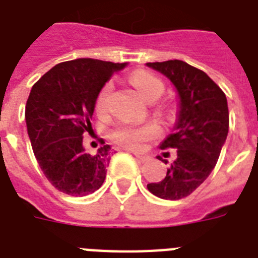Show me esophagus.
<instances>
[{"label": "esophagus", "mask_w": 258, "mask_h": 258, "mask_svg": "<svg viewBox=\"0 0 258 258\" xmlns=\"http://www.w3.org/2000/svg\"><path fill=\"white\" fill-rule=\"evenodd\" d=\"M134 155L137 157V159H139L141 162H149L150 161V157L149 155H146V154H142V153H137V151H134Z\"/></svg>", "instance_id": "esophagus-1"}]
</instances>
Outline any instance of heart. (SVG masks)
<instances>
[{
    "mask_svg": "<svg viewBox=\"0 0 258 258\" xmlns=\"http://www.w3.org/2000/svg\"><path fill=\"white\" fill-rule=\"evenodd\" d=\"M130 82L139 91L142 96L149 101L157 100L162 96L165 91V84L161 79L147 71H137L131 75ZM112 83H107L99 91L96 97V112L99 115H105L108 111L109 99L112 95ZM162 134L161 127L157 123H147L145 125L119 124L111 131V137L117 145L127 147V149H141L145 142L155 139Z\"/></svg>",
    "mask_w": 258,
    "mask_h": 258,
    "instance_id": "1",
    "label": "heart"
}]
</instances>
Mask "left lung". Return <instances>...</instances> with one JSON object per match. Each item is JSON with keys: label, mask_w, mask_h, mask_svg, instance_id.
<instances>
[{"label": "left lung", "mask_w": 258, "mask_h": 258, "mask_svg": "<svg viewBox=\"0 0 258 258\" xmlns=\"http://www.w3.org/2000/svg\"><path fill=\"white\" fill-rule=\"evenodd\" d=\"M147 66L166 75L180 97L175 133L161 145L162 150L175 149L176 159L165 178L149 183L147 188L162 200H182L204 183L220 158L229 131L228 101L224 91L204 71L182 60Z\"/></svg>", "instance_id": "obj_1"}]
</instances>
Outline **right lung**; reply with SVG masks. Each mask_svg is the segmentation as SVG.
I'll return each instance as SVG.
<instances>
[{
  "mask_svg": "<svg viewBox=\"0 0 258 258\" xmlns=\"http://www.w3.org/2000/svg\"><path fill=\"white\" fill-rule=\"evenodd\" d=\"M125 62L76 58L60 62L32 87L25 120L32 149L46 179L74 197L92 194L105 179L113 151L104 145L87 153L84 134L92 130L97 93Z\"/></svg>",
  "mask_w": 258,
  "mask_h": 258,
  "instance_id": "right-lung-1",
  "label": "right lung"
}]
</instances>
